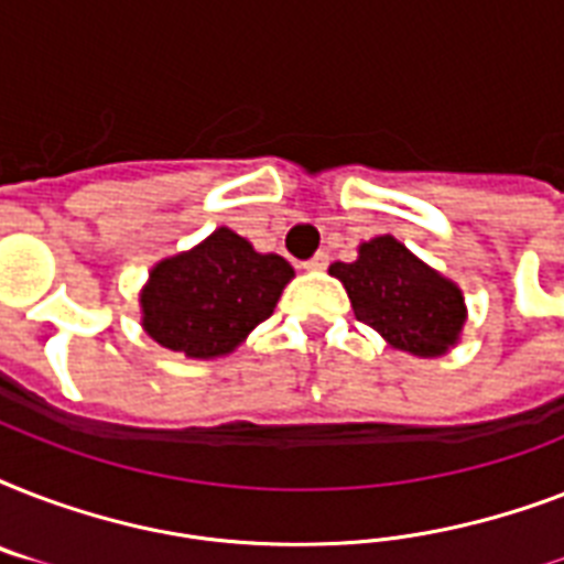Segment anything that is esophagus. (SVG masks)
<instances>
[{
	"instance_id": "esophagus-1",
	"label": "esophagus",
	"mask_w": 564,
	"mask_h": 564,
	"mask_svg": "<svg viewBox=\"0 0 564 564\" xmlns=\"http://www.w3.org/2000/svg\"><path fill=\"white\" fill-rule=\"evenodd\" d=\"M327 260H330V257H327L325 251H318L316 257H310L307 263H304V269H307V272H322V269H327Z\"/></svg>"
}]
</instances>
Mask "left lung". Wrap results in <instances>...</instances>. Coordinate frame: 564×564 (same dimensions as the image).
Returning <instances> with one entry per match:
<instances>
[{"instance_id":"1","label":"left lung","mask_w":564,"mask_h":564,"mask_svg":"<svg viewBox=\"0 0 564 564\" xmlns=\"http://www.w3.org/2000/svg\"><path fill=\"white\" fill-rule=\"evenodd\" d=\"M327 272L343 281L354 316L386 345L412 357H442L459 345L468 318L463 290L392 234L360 242L354 263H334Z\"/></svg>"}]
</instances>
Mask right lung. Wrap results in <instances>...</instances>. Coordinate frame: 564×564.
<instances>
[{"label":"right lung","mask_w":564,"mask_h":564,"mask_svg":"<svg viewBox=\"0 0 564 564\" xmlns=\"http://www.w3.org/2000/svg\"><path fill=\"white\" fill-rule=\"evenodd\" d=\"M292 278L295 269L281 254H260L221 225L189 251L152 265L140 290V325L170 351L216 360L272 316Z\"/></svg>","instance_id":"obj_1"}]
</instances>
